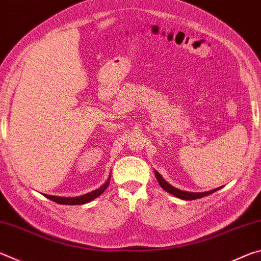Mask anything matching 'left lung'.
<instances>
[{
	"label": "left lung",
	"mask_w": 261,
	"mask_h": 261,
	"mask_svg": "<svg viewBox=\"0 0 261 261\" xmlns=\"http://www.w3.org/2000/svg\"><path fill=\"white\" fill-rule=\"evenodd\" d=\"M154 173H155V177L158 179V182L161 185V188L163 190H166L167 192H169L171 194H174V196L180 198V199H185V200L199 199V198L208 196V194H212L213 192L218 191L220 188H222V187H216L210 190H198V191H193V190H184L176 187V185L171 184L170 182H168V180L163 177L158 170L154 171Z\"/></svg>",
	"instance_id": "left-lung-1"
}]
</instances>
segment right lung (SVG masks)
<instances>
[{"instance_id": "1", "label": "right lung", "mask_w": 261, "mask_h": 261, "mask_svg": "<svg viewBox=\"0 0 261 261\" xmlns=\"http://www.w3.org/2000/svg\"><path fill=\"white\" fill-rule=\"evenodd\" d=\"M109 183H110V175H109V177L100 185V187H98L94 190H92V191L81 193V194H74V196H59V194H51V193H43V196L48 198V199L57 202V204L83 205V204H86V202H90L91 200L95 199L96 197H99L100 194L108 188Z\"/></svg>"}]
</instances>
